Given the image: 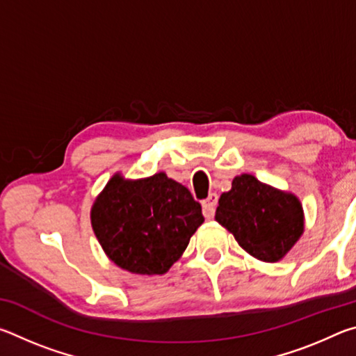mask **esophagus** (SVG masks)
<instances>
[{
    "label": "esophagus",
    "mask_w": 356,
    "mask_h": 356,
    "mask_svg": "<svg viewBox=\"0 0 356 356\" xmlns=\"http://www.w3.org/2000/svg\"><path fill=\"white\" fill-rule=\"evenodd\" d=\"M216 202H218V195H216V193H210V195L207 196V200L202 201V212L207 220L213 218Z\"/></svg>",
    "instance_id": "esophagus-1"
}]
</instances>
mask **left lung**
<instances>
[{
	"instance_id": "obj_1",
	"label": "left lung",
	"mask_w": 356,
	"mask_h": 356,
	"mask_svg": "<svg viewBox=\"0 0 356 356\" xmlns=\"http://www.w3.org/2000/svg\"><path fill=\"white\" fill-rule=\"evenodd\" d=\"M215 220L248 254L264 262L281 261L305 231L298 197L251 174L234 177L232 188L220 196Z\"/></svg>"
}]
</instances>
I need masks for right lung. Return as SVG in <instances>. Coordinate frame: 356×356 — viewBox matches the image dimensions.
I'll list each match as a JSON object with an SVG mask.
<instances>
[{
  "instance_id": "1",
  "label": "right lung",
  "mask_w": 356,
  "mask_h": 356,
  "mask_svg": "<svg viewBox=\"0 0 356 356\" xmlns=\"http://www.w3.org/2000/svg\"><path fill=\"white\" fill-rule=\"evenodd\" d=\"M91 222L118 267L163 275L184 254L204 216L188 188L165 172L138 180L114 174L92 204Z\"/></svg>"
}]
</instances>
